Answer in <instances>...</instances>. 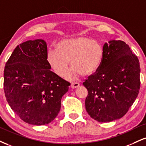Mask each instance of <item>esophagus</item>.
I'll list each match as a JSON object with an SVG mask.
<instances>
[{"instance_id":"1","label":"esophagus","mask_w":146,"mask_h":146,"mask_svg":"<svg viewBox=\"0 0 146 146\" xmlns=\"http://www.w3.org/2000/svg\"><path fill=\"white\" fill-rule=\"evenodd\" d=\"M78 86H80V84H79L78 82H73V83H72L71 85V87L72 88H78Z\"/></svg>"}]
</instances>
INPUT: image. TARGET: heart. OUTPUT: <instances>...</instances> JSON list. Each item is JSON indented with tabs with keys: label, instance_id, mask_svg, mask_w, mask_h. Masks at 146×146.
I'll list each match as a JSON object with an SVG mask.
<instances>
[{
	"label": "heart",
	"instance_id": "heart-1",
	"mask_svg": "<svg viewBox=\"0 0 146 146\" xmlns=\"http://www.w3.org/2000/svg\"><path fill=\"white\" fill-rule=\"evenodd\" d=\"M103 54L101 43L86 36H79L59 42L57 50L48 51L47 61L60 78L65 76L71 62L73 70L67 78L73 79L80 74L84 77L94 74L101 65Z\"/></svg>",
	"mask_w": 146,
	"mask_h": 146
}]
</instances>
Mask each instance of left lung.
<instances>
[{
  "label": "left lung",
  "instance_id": "obj_1",
  "mask_svg": "<svg viewBox=\"0 0 146 146\" xmlns=\"http://www.w3.org/2000/svg\"><path fill=\"white\" fill-rule=\"evenodd\" d=\"M99 69L83 83L87 88L86 110L92 118L108 122L124 116L137 97L140 65L137 56L124 41L103 45Z\"/></svg>",
  "mask_w": 146,
  "mask_h": 146
}]
</instances>
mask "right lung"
<instances>
[{
    "instance_id": "obj_1",
    "label": "right lung",
    "mask_w": 146,
    "mask_h": 146,
    "mask_svg": "<svg viewBox=\"0 0 146 146\" xmlns=\"http://www.w3.org/2000/svg\"><path fill=\"white\" fill-rule=\"evenodd\" d=\"M47 54L43 40L24 42L15 47L5 66L7 101L18 117L34 125L55 119L71 84L50 71Z\"/></svg>"
}]
</instances>
